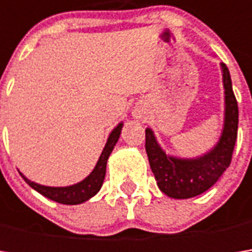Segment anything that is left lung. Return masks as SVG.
<instances>
[{
  "label": "left lung",
  "instance_id": "8db88e82",
  "mask_svg": "<svg viewBox=\"0 0 252 252\" xmlns=\"http://www.w3.org/2000/svg\"><path fill=\"white\" fill-rule=\"evenodd\" d=\"M224 87V122L213 149L193 158H179L162 150L154 131L146 129V151L151 171L162 193L174 199L198 196L212 188L231 162L237 140L238 106L227 65L220 63Z\"/></svg>",
  "mask_w": 252,
  "mask_h": 252
}]
</instances>
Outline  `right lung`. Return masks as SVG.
Returning a JSON list of instances; mask_svg holds the SVG:
<instances>
[{
	"label": "right lung",
	"instance_id": "obj_1",
	"mask_svg": "<svg viewBox=\"0 0 252 252\" xmlns=\"http://www.w3.org/2000/svg\"><path fill=\"white\" fill-rule=\"evenodd\" d=\"M122 127H123V122H121L111 131V134H109V137L106 140V144H105L101 156L98 158V162L91 171V174L87 178H84L83 181H80V182H77L74 185H70V187H46V185H40V184H36L33 181L28 179L22 172H19V174L22 175V178L26 181V184L31 188H33L40 195L52 199L54 202H59V203H63V205H80V203H84V202H87L88 199H91L92 196H95L99 192L102 184H103V179H105V174H106V162H108V158L111 156L112 150L115 149L116 143L119 140Z\"/></svg>",
	"mask_w": 252,
	"mask_h": 252
}]
</instances>
